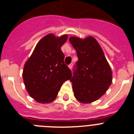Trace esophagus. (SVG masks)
<instances>
[{"instance_id":"34e87169","label":"esophagus","mask_w":134,"mask_h":134,"mask_svg":"<svg viewBox=\"0 0 134 134\" xmlns=\"http://www.w3.org/2000/svg\"><path fill=\"white\" fill-rule=\"evenodd\" d=\"M72 66H73L72 63H71L70 64L69 66H68V67H69V68H70V69H71V70H72Z\"/></svg>"}]
</instances>
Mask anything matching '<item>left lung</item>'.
I'll use <instances>...</instances> for the list:
<instances>
[{
	"mask_svg": "<svg viewBox=\"0 0 134 134\" xmlns=\"http://www.w3.org/2000/svg\"><path fill=\"white\" fill-rule=\"evenodd\" d=\"M69 41L79 58L70 79L74 95L80 103H90L99 99L108 89L112 82V72L94 37L82 40L71 37Z\"/></svg>",
	"mask_w": 134,
	"mask_h": 134,
	"instance_id": "obj_1",
	"label": "left lung"
}]
</instances>
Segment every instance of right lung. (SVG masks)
Segmentation results:
<instances>
[{
  "instance_id": "1",
  "label": "right lung",
  "mask_w": 134,
  "mask_h": 134,
  "mask_svg": "<svg viewBox=\"0 0 134 134\" xmlns=\"http://www.w3.org/2000/svg\"><path fill=\"white\" fill-rule=\"evenodd\" d=\"M68 35L49 34L41 39L25 64L23 79L29 95L37 102L49 103L56 98L62 84L72 77L64 64L61 47Z\"/></svg>"
}]
</instances>
